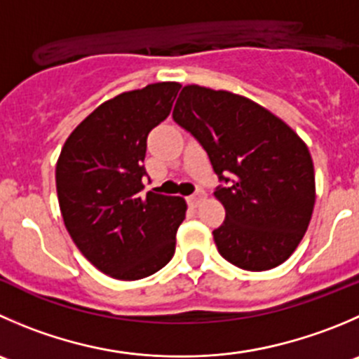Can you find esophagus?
Masks as SVG:
<instances>
[{"instance_id":"34e87169","label":"esophagus","mask_w":359,"mask_h":359,"mask_svg":"<svg viewBox=\"0 0 359 359\" xmlns=\"http://www.w3.org/2000/svg\"><path fill=\"white\" fill-rule=\"evenodd\" d=\"M205 198V193L201 189H198L196 193H193L191 196H187V203L191 205V207H198L200 205V201Z\"/></svg>"}]
</instances>
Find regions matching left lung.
<instances>
[{"instance_id":"1","label":"left lung","mask_w":359,"mask_h":359,"mask_svg":"<svg viewBox=\"0 0 359 359\" xmlns=\"http://www.w3.org/2000/svg\"><path fill=\"white\" fill-rule=\"evenodd\" d=\"M173 121L207 151L221 186L224 222L212 231L219 254L263 272L287 259L311 222L314 165L300 137L257 103L228 91L186 86Z\"/></svg>"}]
</instances>
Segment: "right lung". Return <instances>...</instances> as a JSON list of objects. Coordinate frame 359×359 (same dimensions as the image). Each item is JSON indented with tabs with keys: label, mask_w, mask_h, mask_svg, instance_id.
<instances>
[{
	"label": "right lung",
	"mask_w": 359,
	"mask_h": 359,
	"mask_svg": "<svg viewBox=\"0 0 359 359\" xmlns=\"http://www.w3.org/2000/svg\"><path fill=\"white\" fill-rule=\"evenodd\" d=\"M179 89L177 82H158L109 100L75 128L57 159L66 229L80 252L114 279L152 276L175 252L186 201L144 193V159L149 133L170 116Z\"/></svg>",
	"instance_id": "obj_1"
}]
</instances>
